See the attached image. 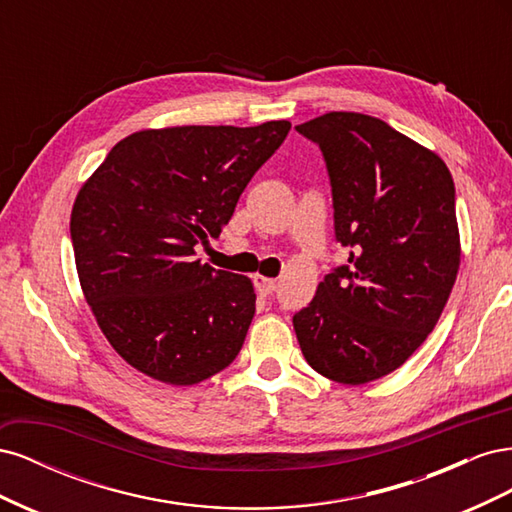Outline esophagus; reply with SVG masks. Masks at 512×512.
I'll list each match as a JSON object with an SVG mask.
<instances>
[{"label": "esophagus", "instance_id": "esophagus-1", "mask_svg": "<svg viewBox=\"0 0 512 512\" xmlns=\"http://www.w3.org/2000/svg\"><path fill=\"white\" fill-rule=\"evenodd\" d=\"M254 286L258 290V294H262V297H267V294H271L275 290V280L273 277H267V275H254Z\"/></svg>", "mask_w": 512, "mask_h": 512}]
</instances>
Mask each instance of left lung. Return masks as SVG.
<instances>
[{
    "label": "left lung",
    "instance_id": "left-lung-1",
    "mask_svg": "<svg viewBox=\"0 0 512 512\" xmlns=\"http://www.w3.org/2000/svg\"><path fill=\"white\" fill-rule=\"evenodd\" d=\"M327 160L348 265L292 324L305 361L339 384L404 365L436 327L461 262L451 170L382 119L324 113L297 126Z\"/></svg>",
    "mask_w": 512,
    "mask_h": 512
}]
</instances>
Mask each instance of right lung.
Wrapping results in <instances>:
<instances>
[{"label":"right lung","instance_id":"1","mask_svg":"<svg viewBox=\"0 0 512 512\" xmlns=\"http://www.w3.org/2000/svg\"><path fill=\"white\" fill-rule=\"evenodd\" d=\"M290 121L175 126L119 141L76 194V273L108 344L141 374L192 386L239 354L256 312L250 277L200 262Z\"/></svg>","mask_w":512,"mask_h":512}]
</instances>
